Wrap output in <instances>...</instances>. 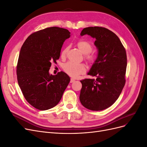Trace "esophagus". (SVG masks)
Masks as SVG:
<instances>
[{
  "label": "esophagus",
  "mask_w": 147,
  "mask_h": 147,
  "mask_svg": "<svg viewBox=\"0 0 147 147\" xmlns=\"http://www.w3.org/2000/svg\"><path fill=\"white\" fill-rule=\"evenodd\" d=\"M74 82H75V80L74 78H70V83H73Z\"/></svg>",
  "instance_id": "1"
}]
</instances>
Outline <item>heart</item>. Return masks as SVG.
Returning <instances> with one entry per match:
<instances>
[{"label": "heart", "instance_id": "obj_1", "mask_svg": "<svg viewBox=\"0 0 147 147\" xmlns=\"http://www.w3.org/2000/svg\"><path fill=\"white\" fill-rule=\"evenodd\" d=\"M77 46L83 54L88 63L91 64L94 63L97 59V56L95 53L91 52L92 46L91 44L85 40H80L77 43ZM69 51V47L64 48L61 52V56L64 57ZM64 72L67 74L69 76L73 78H77L80 75L85 73L87 67L84 64H75L71 62H68L64 64L63 66Z\"/></svg>", "mask_w": 147, "mask_h": 147}]
</instances>
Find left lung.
Segmentation results:
<instances>
[{
	"label": "left lung",
	"instance_id": "8db88e82",
	"mask_svg": "<svg viewBox=\"0 0 147 147\" xmlns=\"http://www.w3.org/2000/svg\"><path fill=\"white\" fill-rule=\"evenodd\" d=\"M96 38L98 55L88 75L94 79L80 81L82 88L80 100L84 107L100 111L112 105L119 97L126 83V50L117 35L102 27L84 28L80 35Z\"/></svg>",
	"mask_w": 147,
	"mask_h": 147
}]
</instances>
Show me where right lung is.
<instances>
[{
  "label": "right lung",
  "instance_id": "1",
  "mask_svg": "<svg viewBox=\"0 0 147 147\" xmlns=\"http://www.w3.org/2000/svg\"><path fill=\"white\" fill-rule=\"evenodd\" d=\"M70 34L66 29L47 28L30 34L21 47L16 65L18 82L26 100L38 110L55 107L70 82L62 71L55 75L49 74Z\"/></svg>",
  "mask_w": 147,
  "mask_h": 147
}]
</instances>
